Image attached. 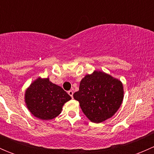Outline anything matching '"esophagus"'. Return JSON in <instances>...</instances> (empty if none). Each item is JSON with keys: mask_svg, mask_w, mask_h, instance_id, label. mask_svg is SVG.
Masks as SVG:
<instances>
[{"mask_svg": "<svg viewBox=\"0 0 154 154\" xmlns=\"http://www.w3.org/2000/svg\"><path fill=\"white\" fill-rule=\"evenodd\" d=\"M68 94H69V95L71 96V97H73V94H74V91H73L72 90H70V91H68Z\"/></svg>", "mask_w": 154, "mask_h": 154, "instance_id": "34e87169", "label": "esophagus"}]
</instances>
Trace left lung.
<instances>
[{
    "label": "left lung",
    "instance_id": "obj_1",
    "mask_svg": "<svg viewBox=\"0 0 154 154\" xmlns=\"http://www.w3.org/2000/svg\"><path fill=\"white\" fill-rule=\"evenodd\" d=\"M73 96L91 122L100 123L114 116L122 105L123 85L106 73L95 71L82 79L79 91Z\"/></svg>",
    "mask_w": 154,
    "mask_h": 154
}]
</instances>
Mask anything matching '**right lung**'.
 Instances as JSON below:
<instances>
[{"label":"right lung","instance_id":"right-lung-1","mask_svg":"<svg viewBox=\"0 0 154 154\" xmlns=\"http://www.w3.org/2000/svg\"><path fill=\"white\" fill-rule=\"evenodd\" d=\"M63 88L48 78H38L26 90L25 103L30 112L42 120H51L61 113L65 103L71 100Z\"/></svg>","mask_w":154,"mask_h":154}]
</instances>
